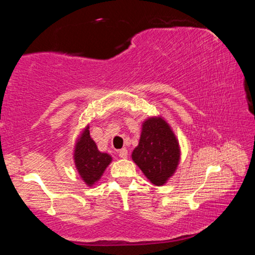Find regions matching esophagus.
Listing matches in <instances>:
<instances>
[{
    "label": "esophagus",
    "instance_id": "34e87169",
    "mask_svg": "<svg viewBox=\"0 0 255 255\" xmlns=\"http://www.w3.org/2000/svg\"><path fill=\"white\" fill-rule=\"evenodd\" d=\"M118 154H119V157L127 158V156H128V150H127L126 148H123V149L119 150Z\"/></svg>",
    "mask_w": 255,
    "mask_h": 255
}]
</instances>
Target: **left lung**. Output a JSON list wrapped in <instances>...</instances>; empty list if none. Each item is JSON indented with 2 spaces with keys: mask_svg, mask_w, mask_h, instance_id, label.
<instances>
[{
  "mask_svg": "<svg viewBox=\"0 0 255 255\" xmlns=\"http://www.w3.org/2000/svg\"><path fill=\"white\" fill-rule=\"evenodd\" d=\"M131 158L155 185H163L174 174L180 161L179 141L162 117H150L141 125L139 143Z\"/></svg>",
  "mask_w": 255,
  "mask_h": 255,
  "instance_id": "obj_1",
  "label": "left lung"
}]
</instances>
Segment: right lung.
Masks as SVG:
<instances>
[{"label": "right lung", "mask_w": 255, "mask_h": 255, "mask_svg": "<svg viewBox=\"0 0 255 255\" xmlns=\"http://www.w3.org/2000/svg\"><path fill=\"white\" fill-rule=\"evenodd\" d=\"M89 126L83 129L77 139L74 149V162L76 170L82 180L89 185H92L101 179L103 172L112 161L109 154L101 153L97 144L90 136Z\"/></svg>", "instance_id": "add662e5"}]
</instances>
